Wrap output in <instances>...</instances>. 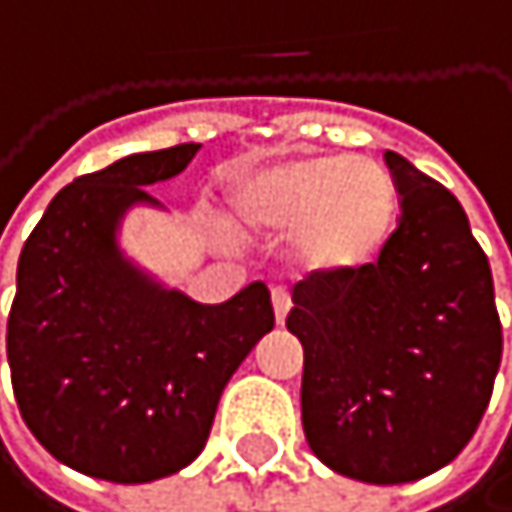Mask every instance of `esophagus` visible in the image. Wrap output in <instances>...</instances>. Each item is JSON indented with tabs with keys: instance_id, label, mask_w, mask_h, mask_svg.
I'll use <instances>...</instances> for the list:
<instances>
[{
	"instance_id": "34e87169",
	"label": "esophagus",
	"mask_w": 512,
	"mask_h": 512,
	"mask_svg": "<svg viewBox=\"0 0 512 512\" xmlns=\"http://www.w3.org/2000/svg\"><path fill=\"white\" fill-rule=\"evenodd\" d=\"M273 309H276V321L285 324V318H288V312H291V294H288L285 288H276V291H273Z\"/></svg>"
}]
</instances>
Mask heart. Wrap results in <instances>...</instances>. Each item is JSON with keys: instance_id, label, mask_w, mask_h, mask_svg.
Here are the masks:
<instances>
[{"instance_id": "heart-1", "label": "heart", "mask_w": 512, "mask_h": 512, "mask_svg": "<svg viewBox=\"0 0 512 512\" xmlns=\"http://www.w3.org/2000/svg\"><path fill=\"white\" fill-rule=\"evenodd\" d=\"M230 212L251 236H291L312 273L369 267L396 224L390 173L360 155H309L245 170L230 188Z\"/></svg>"}]
</instances>
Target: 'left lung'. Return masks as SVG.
I'll list each match as a JSON object with an SVG mask.
<instances>
[{"label": "left lung", "mask_w": 512, "mask_h": 512, "mask_svg": "<svg viewBox=\"0 0 512 512\" xmlns=\"http://www.w3.org/2000/svg\"><path fill=\"white\" fill-rule=\"evenodd\" d=\"M402 215L378 261L294 288L303 429L351 480L393 486L453 462L477 432L501 366L492 270L459 200L384 152Z\"/></svg>", "instance_id": "8db88e82"}]
</instances>
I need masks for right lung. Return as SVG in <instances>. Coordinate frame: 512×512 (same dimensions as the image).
Wrapping results in <instances>:
<instances>
[{
	"mask_svg": "<svg viewBox=\"0 0 512 512\" xmlns=\"http://www.w3.org/2000/svg\"><path fill=\"white\" fill-rule=\"evenodd\" d=\"M200 143L134 152L65 185L29 233L8 315L20 414L62 465L149 483L206 447L221 390L276 324L251 282L218 306L164 288L119 248V221L158 206L146 185L188 167Z\"/></svg>",
	"mask_w": 512,
	"mask_h": 512,
	"instance_id": "1",
	"label": "right lung"
}]
</instances>
